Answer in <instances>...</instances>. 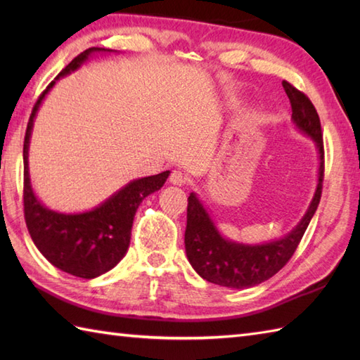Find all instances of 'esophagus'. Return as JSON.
<instances>
[{"instance_id": "esophagus-1", "label": "esophagus", "mask_w": 360, "mask_h": 360, "mask_svg": "<svg viewBox=\"0 0 360 360\" xmlns=\"http://www.w3.org/2000/svg\"><path fill=\"white\" fill-rule=\"evenodd\" d=\"M170 182L174 186H184L187 182V176L179 170H173L170 174Z\"/></svg>"}]
</instances>
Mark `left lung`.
<instances>
[{
    "label": "left lung",
    "instance_id": "obj_1",
    "mask_svg": "<svg viewBox=\"0 0 360 360\" xmlns=\"http://www.w3.org/2000/svg\"><path fill=\"white\" fill-rule=\"evenodd\" d=\"M286 94L292 106V120L297 128L314 139L320 167L319 184L312 198L308 212L300 223L285 238L266 244L232 243L219 235L209 213L202 207L201 201L195 193H190L187 205V227H186V252L190 264L204 280L219 286L244 289L257 286L259 283L274 277L290 257L294 255L303 233L307 232L311 218L314 217L317 205L322 196V186L325 176V150L322 127L319 114L309 97L298 91L289 82H283Z\"/></svg>",
    "mask_w": 360,
    "mask_h": 360
}]
</instances>
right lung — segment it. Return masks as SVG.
Returning <instances> with one entry per match:
<instances>
[{
  "instance_id": "obj_1",
  "label": "right lung",
  "mask_w": 360,
  "mask_h": 360,
  "mask_svg": "<svg viewBox=\"0 0 360 360\" xmlns=\"http://www.w3.org/2000/svg\"><path fill=\"white\" fill-rule=\"evenodd\" d=\"M97 48H89L79 53L72 62L62 70L56 80L77 70L85 63L88 57ZM103 51V49H102ZM52 80L48 88L38 97L32 114H30L25 147H22V160H25V182H22V204H25V219L37 249L51 264L60 271L68 272L80 278H96L108 272L116 266L124 255L131 240V227L136 210L145 196L156 192L164 186L170 172L147 176V178L131 181L110 200L98 205L94 210L85 213L66 215L46 209L37 200L29 179L27 150L29 137L32 131L34 117L44 96L53 86Z\"/></svg>"
}]
</instances>
